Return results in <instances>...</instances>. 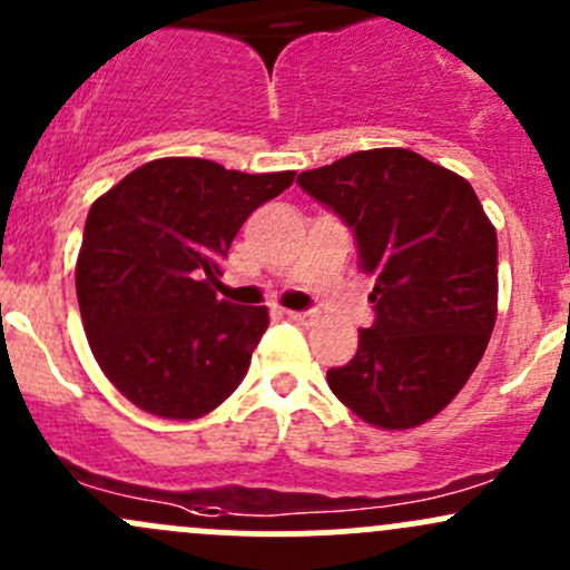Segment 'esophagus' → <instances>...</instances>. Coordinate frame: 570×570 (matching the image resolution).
Masks as SVG:
<instances>
[{"instance_id":"34e87169","label":"esophagus","mask_w":570,"mask_h":570,"mask_svg":"<svg viewBox=\"0 0 570 570\" xmlns=\"http://www.w3.org/2000/svg\"><path fill=\"white\" fill-rule=\"evenodd\" d=\"M286 316L295 322H301V325H314L320 316H316V311H286Z\"/></svg>"}]
</instances>
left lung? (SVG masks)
Segmentation results:
<instances>
[{
    "mask_svg": "<svg viewBox=\"0 0 570 570\" xmlns=\"http://www.w3.org/2000/svg\"><path fill=\"white\" fill-rule=\"evenodd\" d=\"M297 185L355 232L376 278L374 325L327 385L371 426H421L456 399L494 331V226L464 177L412 149L352 153Z\"/></svg>",
    "mask_w": 570,
    "mask_h": 570,
    "instance_id": "obj_1",
    "label": "left lung"
}]
</instances>
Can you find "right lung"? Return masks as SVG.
<instances>
[{
	"instance_id": "add662e5",
	"label": "right lung",
	"mask_w": 570,
	"mask_h": 570,
	"mask_svg": "<svg viewBox=\"0 0 570 570\" xmlns=\"http://www.w3.org/2000/svg\"><path fill=\"white\" fill-rule=\"evenodd\" d=\"M292 179L160 158L89 207L76 262L83 333L111 385L144 412L194 421L237 391L269 320L265 305L220 301V259Z\"/></svg>"
}]
</instances>
